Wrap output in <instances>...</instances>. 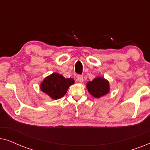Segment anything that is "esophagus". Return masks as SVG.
<instances>
[{
  "instance_id": "34e87169",
  "label": "esophagus",
  "mask_w": 150,
  "mask_h": 150,
  "mask_svg": "<svg viewBox=\"0 0 150 150\" xmlns=\"http://www.w3.org/2000/svg\"><path fill=\"white\" fill-rule=\"evenodd\" d=\"M76 79L78 81L80 82V83H82V82H83V81H84L83 76L82 75H78L76 77Z\"/></svg>"
}]
</instances>
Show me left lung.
I'll use <instances>...</instances> for the list:
<instances>
[{
    "label": "left lung",
    "mask_w": 150,
    "mask_h": 150,
    "mask_svg": "<svg viewBox=\"0 0 150 150\" xmlns=\"http://www.w3.org/2000/svg\"><path fill=\"white\" fill-rule=\"evenodd\" d=\"M86 87L89 93L96 98L105 96L110 91L109 82L102 76L96 77L92 81H89Z\"/></svg>",
    "instance_id": "1"
}]
</instances>
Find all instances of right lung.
Wrapping results in <instances>:
<instances>
[{
    "instance_id": "add662e5",
    "label": "right lung",
    "mask_w": 150,
    "mask_h": 150,
    "mask_svg": "<svg viewBox=\"0 0 150 150\" xmlns=\"http://www.w3.org/2000/svg\"><path fill=\"white\" fill-rule=\"evenodd\" d=\"M74 83L71 78L65 79L63 75L54 72L43 80L40 89L52 100H57L63 97L68 88Z\"/></svg>"
}]
</instances>
